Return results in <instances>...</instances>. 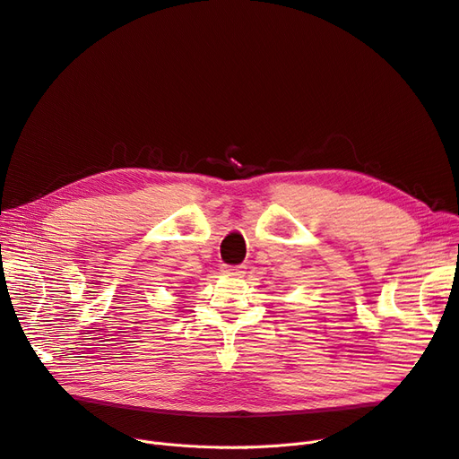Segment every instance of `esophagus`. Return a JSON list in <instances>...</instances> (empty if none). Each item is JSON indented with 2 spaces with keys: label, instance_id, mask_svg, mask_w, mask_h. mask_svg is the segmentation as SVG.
Instances as JSON below:
<instances>
[{
  "label": "esophagus",
  "instance_id": "esophagus-1",
  "mask_svg": "<svg viewBox=\"0 0 459 459\" xmlns=\"http://www.w3.org/2000/svg\"><path fill=\"white\" fill-rule=\"evenodd\" d=\"M221 271L225 273V274H230V277H243V274H246V265H223L221 267Z\"/></svg>",
  "mask_w": 459,
  "mask_h": 459
}]
</instances>
